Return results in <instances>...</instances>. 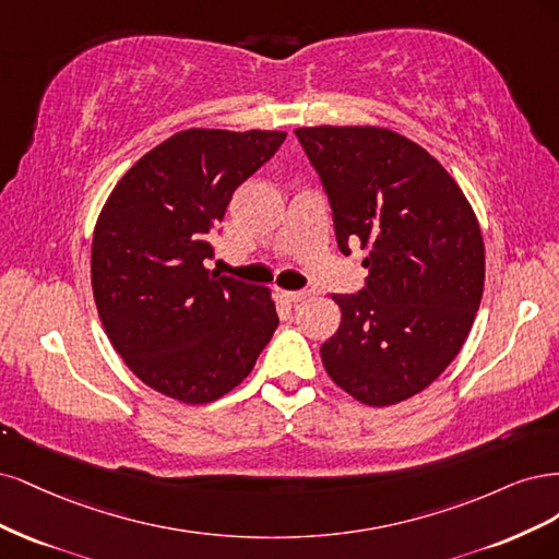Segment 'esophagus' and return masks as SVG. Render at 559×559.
<instances>
[{
	"label": "esophagus",
	"mask_w": 559,
	"mask_h": 559,
	"mask_svg": "<svg viewBox=\"0 0 559 559\" xmlns=\"http://www.w3.org/2000/svg\"><path fill=\"white\" fill-rule=\"evenodd\" d=\"M306 297H309V293H306V290H287V293H283V299H285L287 304L304 301Z\"/></svg>",
	"instance_id": "34e87169"
}]
</instances>
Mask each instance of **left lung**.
<instances>
[{"mask_svg":"<svg viewBox=\"0 0 559 559\" xmlns=\"http://www.w3.org/2000/svg\"><path fill=\"white\" fill-rule=\"evenodd\" d=\"M332 206L336 243L369 250L367 285L332 295L338 330L320 346L332 381L367 406L423 392L474 325L485 246L472 204L441 162L385 128H299Z\"/></svg>","mask_w":559,"mask_h":559,"instance_id":"obj_1","label":"left lung"}]
</instances>
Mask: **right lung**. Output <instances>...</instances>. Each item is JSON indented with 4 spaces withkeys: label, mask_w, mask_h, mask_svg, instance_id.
I'll return each instance as SVG.
<instances>
[{
    "label": "right lung",
    "mask_w": 559,
    "mask_h": 559,
    "mask_svg": "<svg viewBox=\"0 0 559 559\" xmlns=\"http://www.w3.org/2000/svg\"><path fill=\"white\" fill-rule=\"evenodd\" d=\"M285 132H176L106 200L90 278L99 320L134 376L165 397L209 404L237 388L278 328L264 285L206 269L209 234Z\"/></svg>",
    "instance_id": "1"
}]
</instances>
